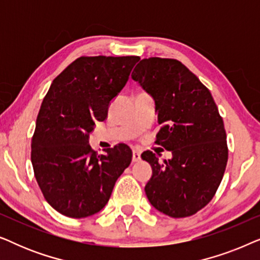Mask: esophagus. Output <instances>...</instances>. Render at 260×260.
Here are the masks:
<instances>
[{
	"label": "esophagus",
	"mask_w": 260,
	"mask_h": 260,
	"mask_svg": "<svg viewBox=\"0 0 260 260\" xmlns=\"http://www.w3.org/2000/svg\"><path fill=\"white\" fill-rule=\"evenodd\" d=\"M141 159V150L140 148H134L133 150V161L138 162Z\"/></svg>",
	"instance_id": "obj_1"
}]
</instances>
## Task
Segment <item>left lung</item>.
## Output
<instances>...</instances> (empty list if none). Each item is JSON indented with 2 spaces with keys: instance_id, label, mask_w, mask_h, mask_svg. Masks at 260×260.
<instances>
[{
  "instance_id": "8db88e82",
  "label": "left lung",
  "mask_w": 260,
  "mask_h": 260,
  "mask_svg": "<svg viewBox=\"0 0 260 260\" xmlns=\"http://www.w3.org/2000/svg\"><path fill=\"white\" fill-rule=\"evenodd\" d=\"M154 98L161 129L156 144L173 157L158 161L150 150L151 179L145 194L157 211L186 218L204 208L215 195L225 173L229 149L223 120L211 92L175 59L141 60L131 74Z\"/></svg>"
}]
</instances>
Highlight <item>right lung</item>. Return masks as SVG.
Here are the masks:
<instances>
[{
  "instance_id": "obj_1",
  "label": "right lung",
  "mask_w": 260,
  "mask_h": 260,
  "mask_svg": "<svg viewBox=\"0 0 260 260\" xmlns=\"http://www.w3.org/2000/svg\"><path fill=\"white\" fill-rule=\"evenodd\" d=\"M140 56H80L53 80L31 138V165L46 201L70 218L105 207L133 159L120 143L97 155L88 144L94 122L108 117Z\"/></svg>"
}]
</instances>
